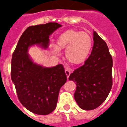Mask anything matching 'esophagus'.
Returning <instances> with one entry per match:
<instances>
[{
	"instance_id": "1",
	"label": "esophagus",
	"mask_w": 127,
	"mask_h": 127,
	"mask_svg": "<svg viewBox=\"0 0 127 127\" xmlns=\"http://www.w3.org/2000/svg\"><path fill=\"white\" fill-rule=\"evenodd\" d=\"M65 73H66L67 78L68 79V78H69V75H70V74H71V71L69 70V69H66V70H65Z\"/></svg>"
}]
</instances>
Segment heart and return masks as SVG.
Returning a JSON list of instances; mask_svg holds the SVG:
<instances>
[{
  "instance_id": "1",
  "label": "heart",
  "mask_w": 127,
  "mask_h": 127,
  "mask_svg": "<svg viewBox=\"0 0 127 127\" xmlns=\"http://www.w3.org/2000/svg\"><path fill=\"white\" fill-rule=\"evenodd\" d=\"M93 46V38L89 33L69 29L58 37L56 46L53 51L59 55L60 50H66V58L74 65L84 63L88 58Z\"/></svg>"
}]
</instances>
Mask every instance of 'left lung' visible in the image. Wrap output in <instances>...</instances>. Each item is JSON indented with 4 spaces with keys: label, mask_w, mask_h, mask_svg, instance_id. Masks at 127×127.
I'll list each match as a JSON object with an SVG mask.
<instances>
[{
    "label": "left lung",
    "mask_w": 127,
    "mask_h": 127,
    "mask_svg": "<svg viewBox=\"0 0 127 127\" xmlns=\"http://www.w3.org/2000/svg\"><path fill=\"white\" fill-rule=\"evenodd\" d=\"M93 49L83 66L70 74L76 82L74 97L78 106L85 110L96 108L105 101L112 87L113 60L107 44L93 31Z\"/></svg>",
    "instance_id": "1"
}]
</instances>
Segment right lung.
<instances>
[{
	"label": "right lung",
	"instance_id": "right-lung-1",
	"mask_svg": "<svg viewBox=\"0 0 127 127\" xmlns=\"http://www.w3.org/2000/svg\"><path fill=\"white\" fill-rule=\"evenodd\" d=\"M61 25L56 22L32 26L20 37L12 57L11 79L19 100L30 112L46 115L56 107L60 90L67 80L62 64L45 67L34 63L28 54L29 47H48L49 35Z\"/></svg>",
	"mask_w": 127,
	"mask_h": 127
}]
</instances>
